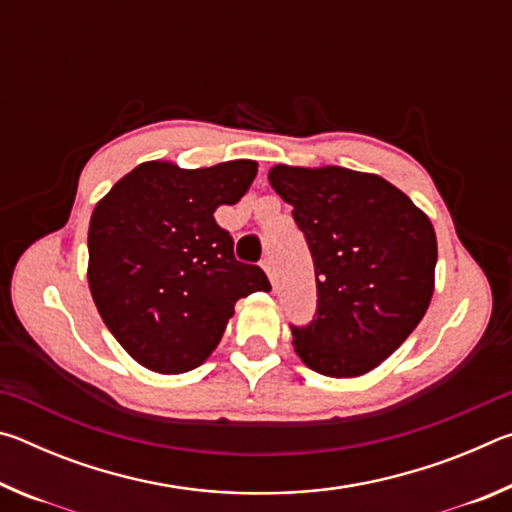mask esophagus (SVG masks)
Returning a JSON list of instances; mask_svg holds the SVG:
<instances>
[{"label": "esophagus", "mask_w": 512, "mask_h": 512, "mask_svg": "<svg viewBox=\"0 0 512 512\" xmlns=\"http://www.w3.org/2000/svg\"><path fill=\"white\" fill-rule=\"evenodd\" d=\"M262 268H264V271H266V275H268V280H271V284H275V282H277V275H275L273 259H271V257H266L264 262H262Z\"/></svg>", "instance_id": "obj_1"}]
</instances>
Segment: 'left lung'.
<instances>
[{
	"label": "left lung",
	"mask_w": 512,
	"mask_h": 512,
	"mask_svg": "<svg viewBox=\"0 0 512 512\" xmlns=\"http://www.w3.org/2000/svg\"><path fill=\"white\" fill-rule=\"evenodd\" d=\"M268 183L293 205L314 257L316 318L293 327L296 354L325 377L366 375L429 309L438 259L429 216L375 173L275 164Z\"/></svg>",
	"instance_id": "1"
}]
</instances>
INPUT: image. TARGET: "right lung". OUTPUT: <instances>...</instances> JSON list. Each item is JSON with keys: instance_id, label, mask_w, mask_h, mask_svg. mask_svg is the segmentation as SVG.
<instances>
[{"instance_id": "1", "label": "right lung", "mask_w": 512, "mask_h": 512, "mask_svg": "<svg viewBox=\"0 0 512 512\" xmlns=\"http://www.w3.org/2000/svg\"><path fill=\"white\" fill-rule=\"evenodd\" d=\"M257 176L255 160L180 169L142 162L94 207L88 282L103 323L140 366L160 375L210 357L235 302L268 291L259 266L241 264L214 212L235 205Z\"/></svg>"}]
</instances>
